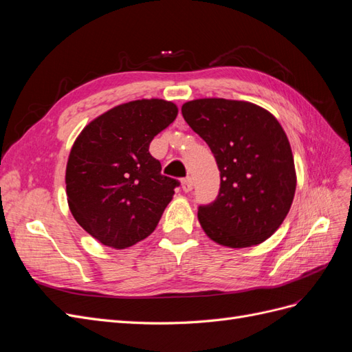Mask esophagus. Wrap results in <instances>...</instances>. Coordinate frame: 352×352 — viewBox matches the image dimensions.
Listing matches in <instances>:
<instances>
[{
	"mask_svg": "<svg viewBox=\"0 0 352 352\" xmlns=\"http://www.w3.org/2000/svg\"><path fill=\"white\" fill-rule=\"evenodd\" d=\"M180 185H182V189H184V192H190V190H192V179L190 177H186V179H184L182 182H180Z\"/></svg>",
	"mask_w": 352,
	"mask_h": 352,
	"instance_id": "34e87169",
	"label": "esophagus"
}]
</instances>
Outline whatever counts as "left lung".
<instances>
[{"instance_id":"obj_1","label":"left lung","mask_w":352,"mask_h":352,"mask_svg":"<svg viewBox=\"0 0 352 352\" xmlns=\"http://www.w3.org/2000/svg\"><path fill=\"white\" fill-rule=\"evenodd\" d=\"M182 114L220 170L216 201L198 208L202 230L229 248L269 239L289 212L296 188L291 144L278 119L260 105L225 98L188 101Z\"/></svg>"}]
</instances>
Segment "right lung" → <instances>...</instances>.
<instances>
[{"mask_svg":"<svg viewBox=\"0 0 352 352\" xmlns=\"http://www.w3.org/2000/svg\"><path fill=\"white\" fill-rule=\"evenodd\" d=\"M166 100H136L98 116L74 141L66 167L72 214L105 247L123 250L150 236L173 198L176 179L150 154L154 136L173 123Z\"/></svg>","mask_w":352,"mask_h":352,"instance_id":"1","label":"right lung"}]
</instances>
